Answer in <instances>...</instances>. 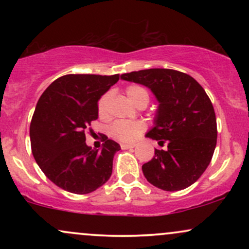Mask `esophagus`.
Here are the masks:
<instances>
[{"instance_id": "1", "label": "esophagus", "mask_w": 249, "mask_h": 249, "mask_svg": "<svg viewBox=\"0 0 249 249\" xmlns=\"http://www.w3.org/2000/svg\"><path fill=\"white\" fill-rule=\"evenodd\" d=\"M121 147L123 148V150H128V148L136 147V144H125V142H122Z\"/></svg>"}]
</instances>
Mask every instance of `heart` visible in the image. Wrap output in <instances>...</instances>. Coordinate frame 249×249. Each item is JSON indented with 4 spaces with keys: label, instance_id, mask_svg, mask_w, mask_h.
<instances>
[{
    "label": "heart",
    "instance_id": "1",
    "mask_svg": "<svg viewBox=\"0 0 249 249\" xmlns=\"http://www.w3.org/2000/svg\"><path fill=\"white\" fill-rule=\"evenodd\" d=\"M126 93L128 98L132 101L134 104H138L142 99H146L148 102V93L145 89L137 85H131L126 89ZM110 101V93H105L101 97L98 101V113L101 117H105L107 115V105ZM145 130V124L142 122H128V121H118L115 122L110 126V136L121 142H132L138 138Z\"/></svg>",
    "mask_w": 249,
    "mask_h": 249
}]
</instances>
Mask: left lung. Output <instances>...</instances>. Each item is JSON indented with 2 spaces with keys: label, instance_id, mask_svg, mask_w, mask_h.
I'll use <instances>...</instances> for the list:
<instances>
[{
  "label": "left lung",
  "instance_id": "left-lung-1",
  "mask_svg": "<svg viewBox=\"0 0 249 249\" xmlns=\"http://www.w3.org/2000/svg\"><path fill=\"white\" fill-rule=\"evenodd\" d=\"M121 78L148 88L159 103L146 137L166 148L154 150L142 165L145 178L170 192L191 186L210 165L216 145L215 112L207 93L193 77L177 70L146 69Z\"/></svg>",
  "mask_w": 249,
  "mask_h": 249
}]
</instances>
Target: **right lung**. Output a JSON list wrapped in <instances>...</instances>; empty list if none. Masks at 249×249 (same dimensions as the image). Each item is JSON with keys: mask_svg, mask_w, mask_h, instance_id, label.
<instances>
[{"mask_svg": "<svg viewBox=\"0 0 249 249\" xmlns=\"http://www.w3.org/2000/svg\"><path fill=\"white\" fill-rule=\"evenodd\" d=\"M118 79L119 75H65L37 102L30 124L31 151L43 173L64 191L91 193L110 179L121 146L103 136L102 147L91 148L85 130L98 118L99 98Z\"/></svg>", "mask_w": 249, "mask_h": 249, "instance_id": "obj_1", "label": "right lung"}]
</instances>
